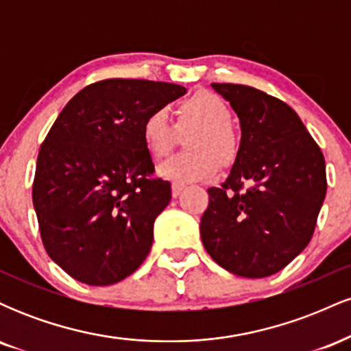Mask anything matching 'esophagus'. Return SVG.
Returning a JSON list of instances; mask_svg holds the SVG:
<instances>
[{
    "instance_id": "34e87169",
    "label": "esophagus",
    "mask_w": 351,
    "mask_h": 351,
    "mask_svg": "<svg viewBox=\"0 0 351 351\" xmlns=\"http://www.w3.org/2000/svg\"><path fill=\"white\" fill-rule=\"evenodd\" d=\"M184 184H181V183H173L171 184V195H173V198H178V196L181 195V193L184 191Z\"/></svg>"
}]
</instances>
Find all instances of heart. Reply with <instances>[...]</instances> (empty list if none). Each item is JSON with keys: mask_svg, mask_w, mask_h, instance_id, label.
<instances>
[{"mask_svg": "<svg viewBox=\"0 0 351 351\" xmlns=\"http://www.w3.org/2000/svg\"><path fill=\"white\" fill-rule=\"evenodd\" d=\"M176 128L167 112L155 110L145 117L142 140L152 158L162 160L175 147L179 132H189L184 147L189 152L173 156L156 168L160 178L175 183L209 180L220 163L229 165L236 158L237 138L231 127L232 112L219 95L199 90L178 104L175 110Z\"/></svg>", "mask_w": 351, "mask_h": 351, "instance_id": "1", "label": "heart"}]
</instances>
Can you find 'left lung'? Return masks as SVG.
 I'll return each mask as SVG.
<instances>
[{"label": "left lung", "mask_w": 351, "mask_h": 351, "mask_svg": "<svg viewBox=\"0 0 351 351\" xmlns=\"http://www.w3.org/2000/svg\"><path fill=\"white\" fill-rule=\"evenodd\" d=\"M211 87L236 112L241 145L223 186L208 189L201 239L226 271L251 279L272 276L312 239L327 193L324 155L282 100L239 84Z\"/></svg>", "instance_id": "1"}]
</instances>
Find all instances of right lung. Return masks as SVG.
I'll return each instance as SVG.
<instances>
[{
	"label": "right lung",
	"mask_w": 351,
	"mask_h": 351,
	"mask_svg": "<svg viewBox=\"0 0 351 351\" xmlns=\"http://www.w3.org/2000/svg\"><path fill=\"white\" fill-rule=\"evenodd\" d=\"M184 94L178 84L107 79L56 119L38 155L33 204L47 254L75 280L115 284L150 252L171 184L150 178L142 123Z\"/></svg>",
	"instance_id": "add662e5"
}]
</instances>
